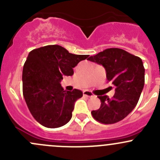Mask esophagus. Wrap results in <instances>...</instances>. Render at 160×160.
Returning a JSON list of instances; mask_svg holds the SVG:
<instances>
[{
  "mask_svg": "<svg viewBox=\"0 0 160 160\" xmlns=\"http://www.w3.org/2000/svg\"><path fill=\"white\" fill-rule=\"evenodd\" d=\"M83 96L87 97V98H92L93 97V94L90 91H88V90H84L83 91Z\"/></svg>",
  "mask_w": 160,
  "mask_h": 160,
  "instance_id": "1",
  "label": "esophagus"
}]
</instances>
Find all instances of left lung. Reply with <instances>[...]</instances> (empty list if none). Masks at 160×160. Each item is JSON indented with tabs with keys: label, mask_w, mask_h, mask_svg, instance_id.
Masks as SVG:
<instances>
[{
	"label": "left lung",
	"mask_w": 160,
	"mask_h": 160,
	"mask_svg": "<svg viewBox=\"0 0 160 160\" xmlns=\"http://www.w3.org/2000/svg\"><path fill=\"white\" fill-rule=\"evenodd\" d=\"M88 60L105 68L108 80L116 87L112 98L107 95L98 96L101 100L98 110L91 114L98 122L105 125L114 124L125 118L135 108L145 83V68L138 56L118 48H110Z\"/></svg>",
	"instance_id": "1"
}]
</instances>
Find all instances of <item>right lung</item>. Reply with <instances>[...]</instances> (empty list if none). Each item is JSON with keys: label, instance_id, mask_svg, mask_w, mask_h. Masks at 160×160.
Masks as SVG:
<instances>
[{"label": "right lung", "instance_id": "obj_1", "mask_svg": "<svg viewBox=\"0 0 160 160\" xmlns=\"http://www.w3.org/2000/svg\"><path fill=\"white\" fill-rule=\"evenodd\" d=\"M88 56L72 54L58 45L30 52L24 64L22 90L31 114L38 123L55 128L70 122L74 103L83 92L64 90L60 81L63 76H72L74 67Z\"/></svg>", "mask_w": 160, "mask_h": 160}]
</instances>
